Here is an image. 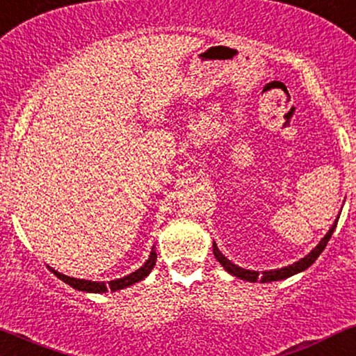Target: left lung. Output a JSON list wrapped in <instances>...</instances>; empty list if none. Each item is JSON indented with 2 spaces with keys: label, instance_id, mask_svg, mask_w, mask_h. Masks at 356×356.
<instances>
[{
  "label": "left lung",
  "instance_id": "obj_1",
  "mask_svg": "<svg viewBox=\"0 0 356 356\" xmlns=\"http://www.w3.org/2000/svg\"><path fill=\"white\" fill-rule=\"evenodd\" d=\"M337 221H339V216H337V220H335V222L332 225V227H330V229H329V233L324 236V239H322L321 243L317 244V248L312 249L311 252L307 254L305 259H301L300 262H296V264H293V265H288V267L280 268V270H270V272L259 273V272H254V270L241 268V267H238V265H234L233 262H229V260H227L225 255H222L220 250H218L215 243H213V254H215L216 260L222 265V267H225V270H227V272H229L231 275H234V277L241 278V280H248V282H259L260 280L262 283L283 280V278H288V277H291V275H295L298 272H302V270H306L312 262H316V259L319 257L322 250L325 249V245H327V243H329V239L332 238V233H334L335 226H337Z\"/></svg>",
  "mask_w": 356,
  "mask_h": 356
}]
</instances>
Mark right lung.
I'll use <instances>...</instances> for the list:
<instances>
[{
    "label": "right lung",
    "instance_id": "add662e5",
    "mask_svg": "<svg viewBox=\"0 0 356 356\" xmlns=\"http://www.w3.org/2000/svg\"><path fill=\"white\" fill-rule=\"evenodd\" d=\"M156 259H158V255H156V250L153 248L151 250V255L149 259L146 260V264L143 267H140L136 272L127 275V277L123 278H117V280H112V282H89V280H78V278H71V277H66L63 273H58L56 270L50 268L51 273H55L56 277L60 278V280H63L65 283H68L70 286L76 288V290L79 291H89V293H106L107 290H112V291H117V290H122V288H127L130 285H134V283L143 280L145 277H148V273L151 272V268L156 265Z\"/></svg>",
    "mask_w": 356,
    "mask_h": 356
}]
</instances>
